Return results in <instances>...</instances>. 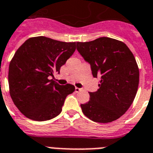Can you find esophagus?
Returning a JSON list of instances; mask_svg holds the SVG:
<instances>
[{
    "mask_svg": "<svg viewBox=\"0 0 153 153\" xmlns=\"http://www.w3.org/2000/svg\"><path fill=\"white\" fill-rule=\"evenodd\" d=\"M82 91L81 88H78V87H75V91L76 93L79 92V91Z\"/></svg>",
    "mask_w": 153,
    "mask_h": 153,
    "instance_id": "1",
    "label": "esophagus"
}]
</instances>
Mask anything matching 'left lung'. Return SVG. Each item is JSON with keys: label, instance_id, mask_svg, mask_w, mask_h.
<instances>
[{"label": "left lung", "instance_id": "1", "mask_svg": "<svg viewBox=\"0 0 153 153\" xmlns=\"http://www.w3.org/2000/svg\"><path fill=\"white\" fill-rule=\"evenodd\" d=\"M76 49L91 64L99 89L90 92V100L80 104L92 121L108 123L118 119L130 108L136 95L139 70L135 56L123 42L108 37L76 42Z\"/></svg>", "mask_w": 153, "mask_h": 153}]
</instances>
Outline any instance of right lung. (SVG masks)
Instances as JSON below:
<instances>
[{"label": "right lung", "instance_id": "add662e5", "mask_svg": "<svg viewBox=\"0 0 153 153\" xmlns=\"http://www.w3.org/2000/svg\"><path fill=\"white\" fill-rule=\"evenodd\" d=\"M76 44L38 36L27 39L14 53L9 65V91L25 117L43 121L60 114L65 99L75 87L59 85L50 76L59 73L75 52Z\"/></svg>", "mask_w": 153, "mask_h": 153}]
</instances>
